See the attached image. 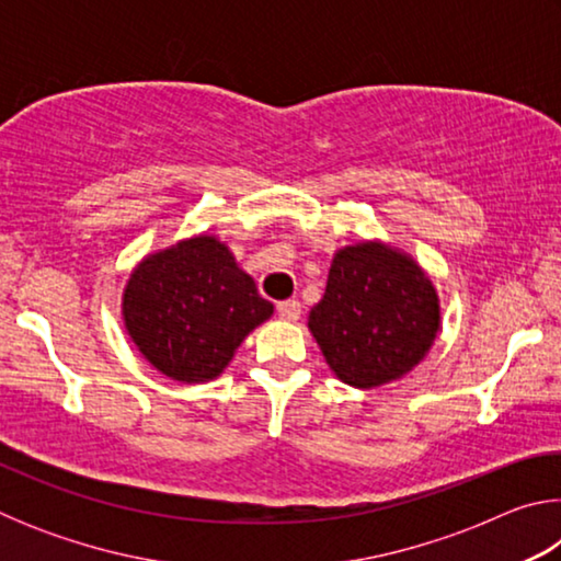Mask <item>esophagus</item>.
<instances>
[{"label": "esophagus", "mask_w": 561, "mask_h": 561, "mask_svg": "<svg viewBox=\"0 0 561 561\" xmlns=\"http://www.w3.org/2000/svg\"><path fill=\"white\" fill-rule=\"evenodd\" d=\"M301 314V304L297 299H284L277 301V317L282 321H297Z\"/></svg>", "instance_id": "1"}]
</instances>
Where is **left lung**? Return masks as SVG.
Listing matches in <instances>:
<instances>
[{
	"label": "left lung",
	"mask_w": 561,
	"mask_h": 561,
	"mask_svg": "<svg viewBox=\"0 0 561 561\" xmlns=\"http://www.w3.org/2000/svg\"><path fill=\"white\" fill-rule=\"evenodd\" d=\"M309 331L339 381L376 388L421 364L440 331V299L411 254L386 242L341 247Z\"/></svg>",
	"instance_id": "left-lung-1"
}]
</instances>
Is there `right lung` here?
<instances>
[{
	"mask_svg": "<svg viewBox=\"0 0 561 561\" xmlns=\"http://www.w3.org/2000/svg\"><path fill=\"white\" fill-rule=\"evenodd\" d=\"M121 309L144 358L180 383L220 376L247 334L274 314L230 247L207 232L146 254Z\"/></svg>",
	"mask_w": 561,
	"mask_h": 561,
	"instance_id": "right-lung-1",
	"label": "right lung"
}]
</instances>
